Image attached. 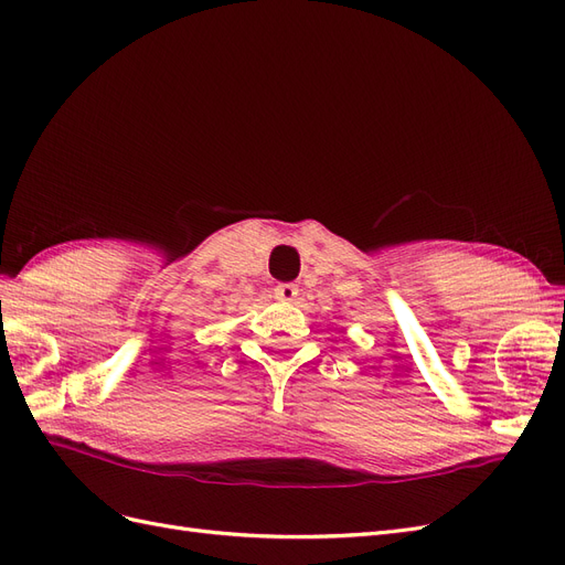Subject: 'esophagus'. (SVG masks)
Here are the masks:
<instances>
[{"mask_svg":"<svg viewBox=\"0 0 565 565\" xmlns=\"http://www.w3.org/2000/svg\"><path fill=\"white\" fill-rule=\"evenodd\" d=\"M274 295H276L278 301L291 303V301H297V297H299V287L295 282H282L274 289Z\"/></svg>","mask_w":565,"mask_h":565,"instance_id":"esophagus-1","label":"esophagus"}]
</instances>
